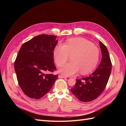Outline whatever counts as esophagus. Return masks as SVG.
Segmentation results:
<instances>
[{"label":"esophagus","mask_w":126,"mask_h":126,"mask_svg":"<svg viewBox=\"0 0 126 126\" xmlns=\"http://www.w3.org/2000/svg\"><path fill=\"white\" fill-rule=\"evenodd\" d=\"M59 78H67V77L66 76H64V75H62V74H60V75H59Z\"/></svg>","instance_id":"esophagus-1"}]
</instances>
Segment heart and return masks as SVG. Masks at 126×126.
Wrapping results in <instances>:
<instances>
[{
	"label": "heart",
	"mask_w": 126,
	"mask_h": 126,
	"mask_svg": "<svg viewBox=\"0 0 126 126\" xmlns=\"http://www.w3.org/2000/svg\"><path fill=\"white\" fill-rule=\"evenodd\" d=\"M72 63L64 65L60 71L66 76H72L80 70L83 75L93 71L99 60V48L91 41L82 38H73L67 40L65 45L59 44L55 48L54 56L58 67H62L72 56Z\"/></svg>",
	"instance_id": "b5f03b06"
}]
</instances>
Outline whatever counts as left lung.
Instances as JSON below:
<instances>
[{"instance_id":"left-lung-1","label":"left lung","mask_w":126,"mask_h":126,"mask_svg":"<svg viewBox=\"0 0 126 126\" xmlns=\"http://www.w3.org/2000/svg\"><path fill=\"white\" fill-rule=\"evenodd\" d=\"M99 45L102 59L99 65L92 74L80 79H76L72 93L78 100L89 102L96 99L105 90L111 74L112 63L108 49L100 41Z\"/></svg>"}]
</instances>
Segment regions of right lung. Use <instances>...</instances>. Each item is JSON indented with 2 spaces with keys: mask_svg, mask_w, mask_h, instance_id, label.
<instances>
[{
  "mask_svg": "<svg viewBox=\"0 0 126 126\" xmlns=\"http://www.w3.org/2000/svg\"><path fill=\"white\" fill-rule=\"evenodd\" d=\"M57 37L40 35L21 46L14 67L18 84L28 97L38 99L50 90L57 75L54 50L58 43Z\"/></svg>",
  "mask_w": 126,
  "mask_h": 126,
  "instance_id": "right-lung-1",
  "label": "right lung"
}]
</instances>
